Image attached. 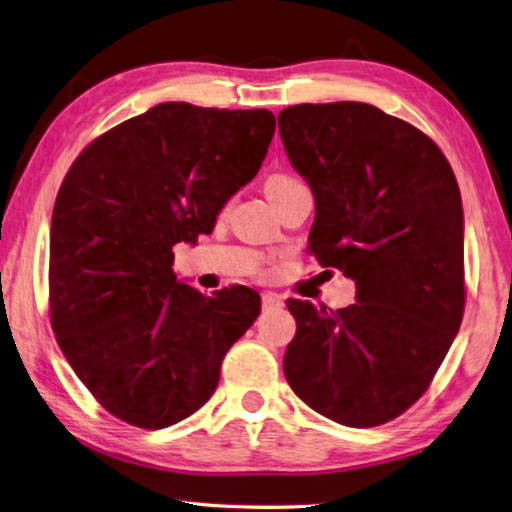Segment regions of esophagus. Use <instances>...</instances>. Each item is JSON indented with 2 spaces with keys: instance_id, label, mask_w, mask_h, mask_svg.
Wrapping results in <instances>:
<instances>
[{
  "instance_id": "esophagus-1",
  "label": "esophagus",
  "mask_w": 512,
  "mask_h": 512,
  "mask_svg": "<svg viewBox=\"0 0 512 512\" xmlns=\"http://www.w3.org/2000/svg\"><path fill=\"white\" fill-rule=\"evenodd\" d=\"M282 306V300L277 297L275 293H264L262 295V309L264 311H273V309H280Z\"/></svg>"
}]
</instances>
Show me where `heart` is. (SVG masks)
Instances as JSON below:
<instances>
[{
  "mask_svg": "<svg viewBox=\"0 0 512 512\" xmlns=\"http://www.w3.org/2000/svg\"><path fill=\"white\" fill-rule=\"evenodd\" d=\"M297 181H300V179H295V176H291V174H273L271 179L266 181V190H268V194H273L277 190L288 188V185H293Z\"/></svg>",
  "mask_w": 512,
  "mask_h": 512,
  "instance_id": "1",
  "label": "heart"
}]
</instances>
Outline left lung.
Here are the masks:
<instances>
[{
  "instance_id": "8db88e82",
  "label": "left lung",
  "mask_w": 512,
  "mask_h": 512,
  "mask_svg": "<svg viewBox=\"0 0 512 512\" xmlns=\"http://www.w3.org/2000/svg\"><path fill=\"white\" fill-rule=\"evenodd\" d=\"M277 125L315 197L309 253L356 282L347 309L286 302V380L340 425L394 421L427 392L466 309L457 179L430 136L365 102H304Z\"/></svg>"
}]
</instances>
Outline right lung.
I'll use <instances>...</instances> for the list:
<instances>
[{
    "mask_svg": "<svg viewBox=\"0 0 512 512\" xmlns=\"http://www.w3.org/2000/svg\"><path fill=\"white\" fill-rule=\"evenodd\" d=\"M275 132L268 109L163 102L94 138L60 185L49 241L55 340L91 396L143 430L183 421L217 389L259 313L253 288L176 282L172 248L210 235Z\"/></svg>",
    "mask_w": 512,
    "mask_h": 512,
    "instance_id": "right-lung-1",
    "label": "right lung"
}]
</instances>
